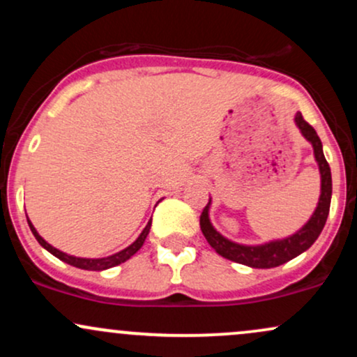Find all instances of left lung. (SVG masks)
<instances>
[{"mask_svg": "<svg viewBox=\"0 0 357 357\" xmlns=\"http://www.w3.org/2000/svg\"><path fill=\"white\" fill-rule=\"evenodd\" d=\"M294 122L301 130V134L304 139L312 146L314 149V158L315 162L319 166V174H321V195H319L317 206L310 218L307 220L305 225H302V228H298L296 233L285 236V238H277L265 241V243L258 245H245V243H236L227 236H223L221 233L213 227L210 220V206H211V198L208 202L206 206L202 213V218H199V227L206 238L208 243L215 248V252L218 255L228 258V260L236 261V264L247 265L252 268H273L278 265L285 264V261L292 260L304 253L305 250H309L314 245V241L321 235L324 225H326L327 215H329L331 208V196H333V178H331V167L327 165L326 158H324L322 151V142L319 139L317 132L314 130L312 126H309L304 121L301 112L296 114Z\"/></svg>", "mask_w": 357, "mask_h": 357, "instance_id": "left-lung-1", "label": "left lung"}]
</instances>
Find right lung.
<instances>
[{
  "label": "right lung",
  "instance_id": "add662e5",
  "mask_svg": "<svg viewBox=\"0 0 357 357\" xmlns=\"http://www.w3.org/2000/svg\"><path fill=\"white\" fill-rule=\"evenodd\" d=\"M28 220V227H30L31 233L35 235L36 241H38L42 247L47 250V252H50L53 257L60 258L61 261H65V264L72 265V267H77V268H82V270H96V272H100V270H107V268H112L116 267V265H121L124 264L126 260H129L130 257L134 255V253H137V250L144 245V240L146 236L149 235V230H151V223H153V220L147 221L146 228L142 230L141 235L137 236V240L134 241V243H130L129 247L121 250V252L114 253V255H109V257H102V258H82V257H75V255H68V253L61 252V250L52 247L50 243H48L47 240H43L42 236H40V233L36 231V228L33 227V223H31L30 218L26 216Z\"/></svg>",
  "mask_w": 357,
  "mask_h": 357
}]
</instances>
